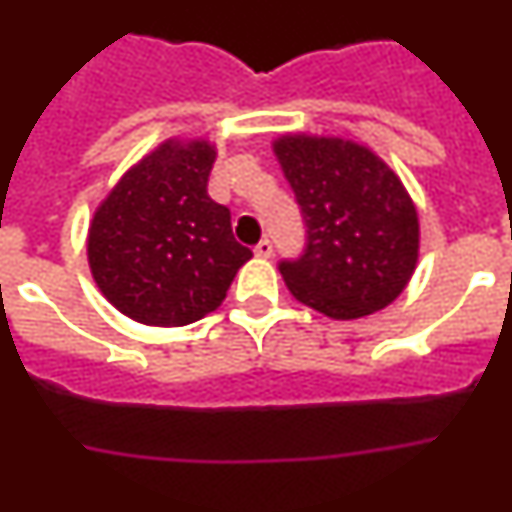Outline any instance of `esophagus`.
<instances>
[{
  "label": "esophagus",
  "mask_w": 512,
  "mask_h": 512,
  "mask_svg": "<svg viewBox=\"0 0 512 512\" xmlns=\"http://www.w3.org/2000/svg\"><path fill=\"white\" fill-rule=\"evenodd\" d=\"M253 253H256L259 259H271V253H274V243L266 241V238H264V241H261L259 246L253 248Z\"/></svg>",
  "instance_id": "34e87169"
}]
</instances>
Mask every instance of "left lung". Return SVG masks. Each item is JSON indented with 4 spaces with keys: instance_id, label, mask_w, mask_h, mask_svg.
I'll return each mask as SVG.
<instances>
[{
    "instance_id": "8db88e82",
    "label": "left lung",
    "mask_w": 512,
    "mask_h": 512,
    "mask_svg": "<svg viewBox=\"0 0 512 512\" xmlns=\"http://www.w3.org/2000/svg\"><path fill=\"white\" fill-rule=\"evenodd\" d=\"M274 153L307 225L300 259L279 264L295 300L333 320L395 302L420 248L418 212L400 176L354 140L282 135Z\"/></svg>"
}]
</instances>
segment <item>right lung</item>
<instances>
[{"mask_svg": "<svg viewBox=\"0 0 512 512\" xmlns=\"http://www.w3.org/2000/svg\"><path fill=\"white\" fill-rule=\"evenodd\" d=\"M215 146L166 140L122 176L89 223V269L110 305L179 328L217 310L253 253L207 194Z\"/></svg>", "mask_w": 512, "mask_h": 512, "instance_id": "right-lung-1", "label": "right lung"}]
</instances>
